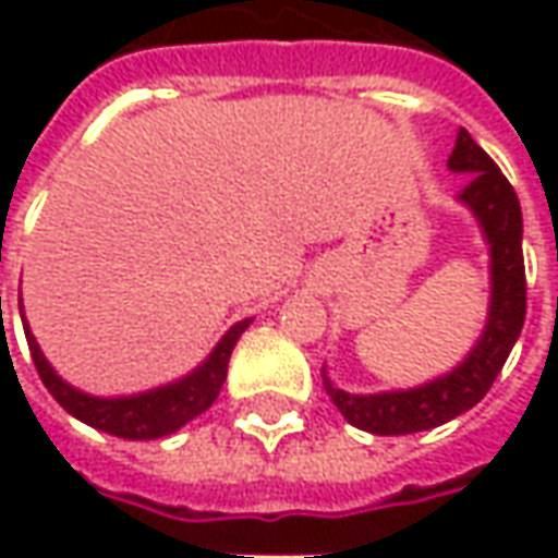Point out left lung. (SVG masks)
<instances>
[{
    "instance_id": "left-lung-1",
    "label": "left lung",
    "mask_w": 558,
    "mask_h": 558,
    "mask_svg": "<svg viewBox=\"0 0 558 558\" xmlns=\"http://www.w3.org/2000/svg\"><path fill=\"white\" fill-rule=\"evenodd\" d=\"M447 167L453 173H472L460 192V202L475 214L484 239L490 245V307L478 344L469 351L453 373L440 375L410 391L385 395H348L335 388L323 373L326 395L351 425L373 435H413L438 428L444 422L472 410L494 378L504 369L506 356L525 326V257H522V207L500 167L490 161L478 142L465 130L457 136V148Z\"/></svg>"
}]
</instances>
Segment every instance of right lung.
Returning a JSON list of instances; mask_svg holds the SVG:
<instances>
[{"label":"right lung","instance_id":"1","mask_svg":"<svg viewBox=\"0 0 558 558\" xmlns=\"http://www.w3.org/2000/svg\"><path fill=\"white\" fill-rule=\"evenodd\" d=\"M251 319L235 323L229 332L220 338V344L210 351V356L204 360L198 369L170 381L163 388H151L145 395L130 397H93L83 395L71 388L61 375H54L49 366V360L43 356L36 338H33L31 326L24 323V335L31 344V356L36 373L43 378V385L49 388V395L80 422L93 425L98 432H108L114 438L126 440H155L163 435H173L177 428H183L185 422H192L195 416H202L204 410L217 400L220 388L226 381V366H229V354L239 341V335L245 332Z\"/></svg>","mask_w":558,"mask_h":558}]
</instances>
